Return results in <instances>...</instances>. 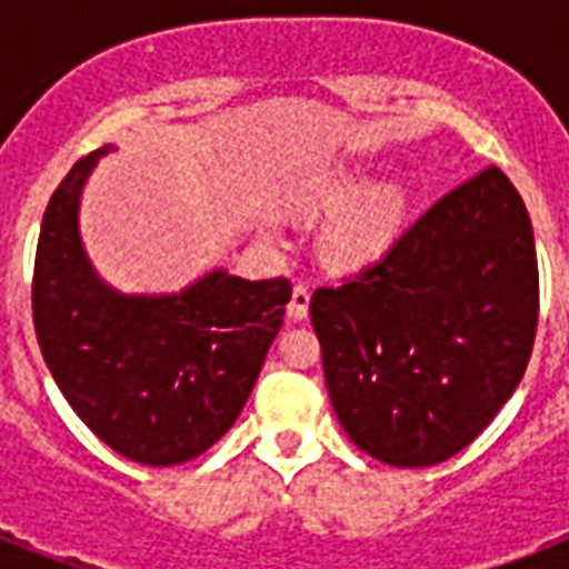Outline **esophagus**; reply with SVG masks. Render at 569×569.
Returning <instances> with one entry per match:
<instances>
[{"instance_id": "1", "label": "esophagus", "mask_w": 569, "mask_h": 569, "mask_svg": "<svg viewBox=\"0 0 569 569\" xmlns=\"http://www.w3.org/2000/svg\"><path fill=\"white\" fill-rule=\"evenodd\" d=\"M307 312H310V289L303 283H298L292 289V301H289V319L301 321L307 319Z\"/></svg>"}]
</instances>
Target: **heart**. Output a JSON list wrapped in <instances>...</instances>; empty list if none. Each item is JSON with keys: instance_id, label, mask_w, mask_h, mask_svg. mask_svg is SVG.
Returning <instances> with one entry per match:
<instances>
[{"instance_id": "1", "label": "heart", "mask_w": 569, "mask_h": 569, "mask_svg": "<svg viewBox=\"0 0 569 569\" xmlns=\"http://www.w3.org/2000/svg\"><path fill=\"white\" fill-rule=\"evenodd\" d=\"M363 189V180L355 173H333L321 177L312 186V203L342 206L355 200L357 191ZM407 214V191L398 186L375 189L348 206L328 230V253L333 262L348 268L369 266L392 248V241L401 232Z\"/></svg>"}]
</instances>
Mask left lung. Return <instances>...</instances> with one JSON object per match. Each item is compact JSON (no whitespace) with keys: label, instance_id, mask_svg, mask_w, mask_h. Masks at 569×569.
Returning <instances> with one entry per match:
<instances>
[{"label":"left lung","instance_id":"8db88e82","mask_svg":"<svg viewBox=\"0 0 569 569\" xmlns=\"http://www.w3.org/2000/svg\"><path fill=\"white\" fill-rule=\"evenodd\" d=\"M538 307L529 212L490 164L419 214L378 262L312 292L339 425L389 467L449 460L520 387Z\"/></svg>","mask_w":569,"mask_h":569}]
</instances>
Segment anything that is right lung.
Masks as SVG:
<instances>
[{
    "label": "right lung",
    "instance_id": "1",
    "mask_svg": "<svg viewBox=\"0 0 569 569\" xmlns=\"http://www.w3.org/2000/svg\"><path fill=\"white\" fill-rule=\"evenodd\" d=\"M111 147L82 156L40 223L31 316L40 355L76 416L123 458L177 467L239 419L283 325L292 283L214 268L177 295H120L79 239V197Z\"/></svg>",
    "mask_w": 569,
    "mask_h": 569
}]
</instances>
